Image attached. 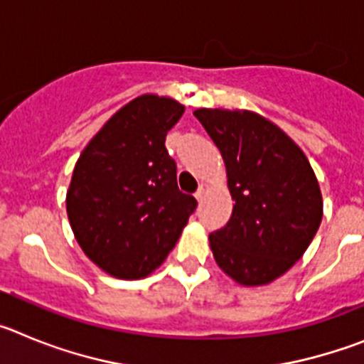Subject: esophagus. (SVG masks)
Instances as JSON below:
<instances>
[{
    "label": "esophagus",
    "instance_id": "1",
    "mask_svg": "<svg viewBox=\"0 0 364 364\" xmlns=\"http://www.w3.org/2000/svg\"><path fill=\"white\" fill-rule=\"evenodd\" d=\"M205 189H208V186H205V184H200V186H198L197 193H195V198H197V200H202V198H204Z\"/></svg>",
    "mask_w": 364,
    "mask_h": 364
}]
</instances>
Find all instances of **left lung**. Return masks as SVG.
I'll use <instances>...</instances> for the list:
<instances>
[{
	"instance_id": "8db88e82",
	"label": "left lung",
	"mask_w": 364,
	"mask_h": 364,
	"mask_svg": "<svg viewBox=\"0 0 364 364\" xmlns=\"http://www.w3.org/2000/svg\"><path fill=\"white\" fill-rule=\"evenodd\" d=\"M195 117L220 151L235 202L226 226L210 235L215 260L240 284H268L319 230V182L297 144L255 112L198 109Z\"/></svg>"
}]
</instances>
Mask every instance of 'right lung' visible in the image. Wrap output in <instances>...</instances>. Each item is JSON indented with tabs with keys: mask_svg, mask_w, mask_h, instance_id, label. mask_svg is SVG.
Segmentation results:
<instances>
[{
	"mask_svg": "<svg viewBox=\"0 0 364 364\" xmlns=\"http://www.w3.org/2000/svg\"><path fill=\"white\" fill-rule=\"evenodd\" d=\"M184 105L134 98L87 144L67 191V215L85 255L118 279H142L169 255L197 200L176 184L166 134Z\"/></svg>",
	"mask_w": 364,
	"mask_h": 364,
	"instance_id": "1",
	"label": "right lung"
}]
</instances>
